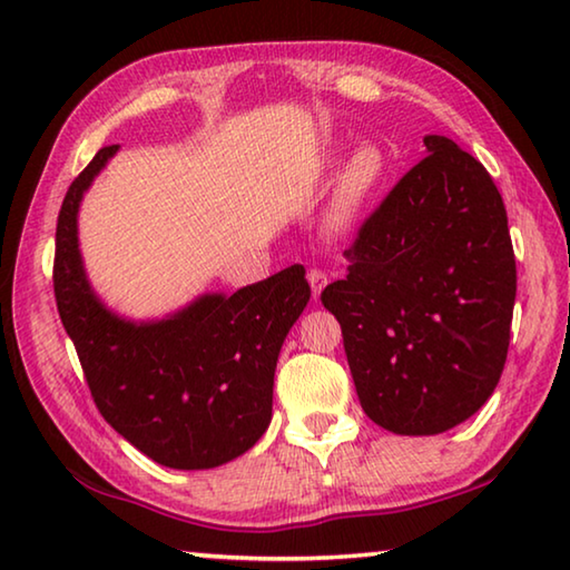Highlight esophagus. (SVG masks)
Listing matches in <instances>:
<instances>
[{
  "mask_svg": "<svg viewBox=\"0 0 570 570\" xmlns=\"http://www.w3.org/2000/svg\"><path fill=\"white\" fill-rule=\"evenodd\" d=\"M308 276V284H312V296L314 298H320V294H322V288L330 284V276H326L322 268H312V272L306 274Z\"/></svg>",
  "mask_w": 570,
  "mask_h": 570,
  "instance_id": "1",
  "label": "esophagus"
}]
</instances>
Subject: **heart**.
Instances as JSON below:
<instances>
[{
  "instance_id": "obj_1",
  "label": "heart",
  "mask_w": 570,
  "mask_h": 570,
  "mask_svg": "<svg viewBox=\"0 0 570 570\" xmlns=\"http://www.w3.org/2000/svg\"><path fill=\"white\" fill-rule=\"evenodd\" d=\"M382 173H384V158L380 150L362 148L354 153V158L344 176V193H342L344 214H350V210L360 204L366 193L377 186Z\"/></svg>"
}]
</instances>
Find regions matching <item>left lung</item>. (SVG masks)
I'll return each instance as SVG.
<instances>
[{"instance_id": "1", "label": "left lung", "mask_w": 570, "mask_h": 570, "mask_svg": "<svg viewBox=\"0 0 570 570\" xmlns=\"http://www.w3.org/2000/svg\"><path fill=\"white\" fill-rule=\"evenodd\" d=\"M356 230L350 274L322 292L362 410L397 435L472 417L503 374L515 254L490 173L445 135Z\"/></svg>"}]
</instances>
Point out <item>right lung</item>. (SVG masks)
<instances>
[{
  "label": "right lung",
  "mask_w": 570,
  "mask_h": 570,
  "mask_svg": "<svg viewBox=\"0 0 570 570\" xmlns=\"http://www.w3.org/2000/svg\"><path fill=\"white\" fill-rule=\"evenodd\" d=\"M118 146L98 150L57 216V312L105 422L142 455L208 470L244 455L272 422L274 372L312 296L304 266L236 294H206L160 322H125L92 294L77 248V208Z\"/></svg>",
  "instance_id": "add662e5"
}]
</instances>
